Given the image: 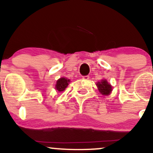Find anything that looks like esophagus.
Here are the masks:
<instances>
[{
	"instance_id": "esophagus-1",
	"label": "esophagus",
	"mask_w": 153,
	"mask_h": 153,
	"mask_svg": "<svg viewBox=\"0 0 153 153\" xmlns=\"http://www.w3.org/2000/svg\"><path fill=\"white\" fill-rule=\"evenodd\" d=\"M82 79H84V80H88L89 76L88 75H85V76H82Z\"/></svg>"
}]
</instances>
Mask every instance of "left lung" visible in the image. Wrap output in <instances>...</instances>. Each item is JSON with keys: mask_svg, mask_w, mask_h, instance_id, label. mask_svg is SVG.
<instances>
[{"mask_svg": "<svg viewBox=\"0 0 153 153\" xmlns=\"http://www.w3.org/2000/svg\"><path fill=\"white\" fill-rule=\"evenodd\" d=\"M97 86L99 87V90L102 95L110 94L111 91H112V87L106 80H102L101 82H99L97 83Z\"/></svg>", "mask_w": 153, "mask_h": 153, "instance_id": "1", "label": "left lung"}]
</instances>
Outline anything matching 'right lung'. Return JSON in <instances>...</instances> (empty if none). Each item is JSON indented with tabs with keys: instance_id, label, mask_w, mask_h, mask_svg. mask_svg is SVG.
I'll use <instances>...</instances> for the list:
<instances>
[{
	"instance_id": "1",
	"label": "right lung",
	"mask_w": 153,
	"mask_h": 153,
	"mask_svg": "<svg viewBox=\"0 0 153 153\" xmlns=\"http://www.w3.org/2000/svg\"><path fill=\"white\" fill-rule=\"evenodd\" d=\"M69 82L70 80H68V79H66L65 78H59L57 81V84H56L55 85L56 89L58 91H59V92L65 91V89L67 86L68 85V82Z\"/></svg>"
}]
</instances>
